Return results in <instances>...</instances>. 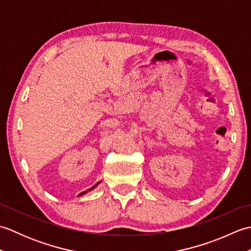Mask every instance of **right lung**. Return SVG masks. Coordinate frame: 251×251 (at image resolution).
<instances>
[{
    "label": "right lung",
    "instance_id": "1",
    "mask_svg": "<svg viewBox=\"0 0 251 251\" xmlns=\"http://www.w3.org/2000/svg\"><path fill=\"white\" fill-rule=\"evenodd\" d=\"M97 184H98V183H97ZM97 184H96V185H97ZM96 185H95V186H96ZM95 186H93V188H90V189H89V191H90V190H93V189L95 188ZM86 192H87V191H85V192H82V193H81V194H79V195H82V194H84V193H86Z\"/></svg>",
    "mask_w": 251,
    "mask_h": 251
}]
</instances>
